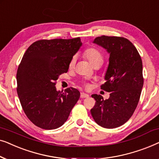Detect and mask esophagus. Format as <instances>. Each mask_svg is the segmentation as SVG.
Wrapping results in <instances>:
<instances>
[{
  "mask_svg": "<svg viewBox=\"0 0 159 159\" xmlns=\"http://www.w3.org/2000/svg\"><path fill=\"white\" fill-rule=\"evenodd\" d=\"M88 97H89V95L86 94V93H81V94H80V98H88Z\"/></svg>",
  "mask_w": 159,
  "mask_h": 159,
  "instance_id": "obj_1",
  "label": "esophagus"
}]
</instances>
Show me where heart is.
<instances>
[{
  "instance_id": "heart-1",
  "label": "heart",
  "mask_w": 159,
  "mask_h": 159,
  "mask_svg": "<svg viewBox=\"0 0 159 159\" xmlns=\"http://www.w3.org/2000/svg\"><path fill=\"white\" fill-rule=\"evenodd\" d=\"M84 56L85 57L90 64L92 66H94L95 64H102L103 61V56L101 53V51H99L98 50L94 48H88L84 52ZM76 63V56H73L71 58L70 61H69V68H73L75 66Z\"/></svg>"
}]
</instances>
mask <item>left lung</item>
<instances>
[{
    "label": "left lung",
    "instance_id": "left-lung-1",
    "mask_svg": "<svg viewBox=\"0 0 159 159\" xmlns=\"http://www.w3.org/2000/svg\"><path fill=\"white\" fill-rule=\"evenodd\" d=\"M93 43L109 53V63L101 89L110 93L108 99L93 94L95 105L90 110L95 122L102 127H120L132 116L143 86V63L138 50L122 37H98Z\"/></svg>",
    "mask_w": 159,
    "mask_h": 159
}]
</instances>
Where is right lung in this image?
Listing matches in <instances>:
<instances>
[{
    "instance_id": "right-lung-1",
    "label": "right lung",
    "mask_w": 159,
    "mask_h": 159,
    "mask_svg": "<svg viewBox=\"0 0 159 159\" xmlns=\"http://www.w3.org/2000/svg\"><path fill=\"white\" fill-rule=\"evenodd\" d=\"M80 38L40 40L24 54L16 73L17 94L27 118L38 127L54 129L65 123L80 93L56 90V81L66 73L71 58L82 46Z\"/></svg>"
}]
</instances>
